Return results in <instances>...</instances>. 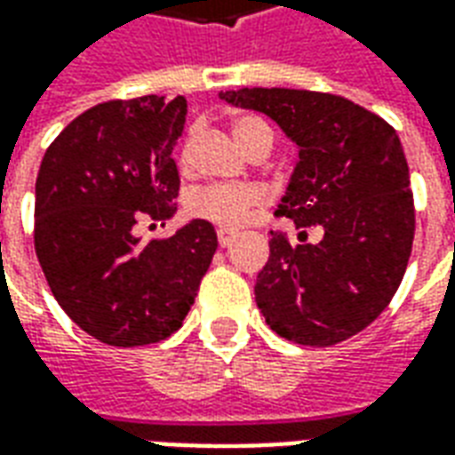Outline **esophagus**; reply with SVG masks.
<instances>
[{
  "instance_id": "34e87169",
  "label": "esophagus",
  "mask_w": 455,
  "mask_h": 455,
  "mask_svg": "<svg viewBox=\"0 0 455 455\" xmlns=\"http://www.w3.org/2000/svg\"><path fill=\"white\" fill-rule=\"evenodd\" d=\"M217 238H219V246H231V243H234V238H236V231H231V228H219Z\"/></svg>"
}]
</instances>
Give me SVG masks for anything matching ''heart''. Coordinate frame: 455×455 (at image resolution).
<instances>
[{
  "label": "heart",
  "mask_w": 455,
  "mask_h": 455,
  "mask_svg": "<svg viewBox=\"0 0 455 455\" xmlns=\"http://www.w3.org/2000/svg\"><path fill=\"white\" fill-rule=\"evenodd\" d=\"M231 133L243 150H251L260 139H273V131L258 116H238L231 121ZM263 204V192L253 185H207L192 192L188 212L219 227L236 228Z\"/></svg>",
  "instance_id": "b5f03b06"
}]
</instances>
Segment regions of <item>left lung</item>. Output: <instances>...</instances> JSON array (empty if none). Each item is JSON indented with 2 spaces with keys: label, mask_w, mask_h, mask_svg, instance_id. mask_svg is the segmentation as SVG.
I'll return each instance as SVG.
<instances>
[{
  "label": "left lung",
  "mask_w": 455,
  "mask_h": 455,
  "mask_svg": "<svg viewBox=\"0 0 455 455\" xmlns=\"http://www.w3.org/2000/svg\"><path fill=\"white\" fill-rule=\"evenodd\" d=\"M267 114L299 148L275 214L302 243L270 231L256 302L267 326L302 346H334L375 322L397 292L414 241V199L400 136L346 97L285 87L219 92ZM325 238L306 243V228Z\"/></svg>",
  "instance_id": "8db88e82"
}]
</instances>
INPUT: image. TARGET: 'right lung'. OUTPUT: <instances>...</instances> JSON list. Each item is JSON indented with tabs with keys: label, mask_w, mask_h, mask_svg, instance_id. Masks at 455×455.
I'll list each match as a JSON object with an SVG mask.
<instances>
[{
	"label": "right lung",
	"mask_w": 455,
	"mask_h": 455,
	"mask_svg": "<svg viewBox=\"0 0 455 455\" xmlns=\"http://www.w3.org/2000/svg\"><path fill=\"white\" fill-rule=\"evenodd\" d=\"M185 97L146 94L97 104L48 146L36 178L34 246L51 292L83 331L107 346H148L175 334L217 251L195 219L170 238L140 243V219L175 214L172 148Z\"/></svg>",
	"instance_id": "obj_1"
}]
</instances>
